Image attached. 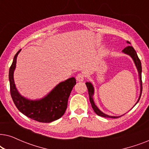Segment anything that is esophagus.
<instances>
[{"instance_id": "esophagus-1", "label": "esophagus", "mask_w": 149, "mask_h": 149, "mask_svg": "<svg viewBox=\"0 0 149 149\" xmlns=\"http://www.w3.org/2000/svg\"><path fill=\"white\" fill-rule=\"evenodd\" d=\"M84 75H83V74H81V73H80V74H77V76L76 77V79H77V81H84Z\"/></svg>"}]
</instances>
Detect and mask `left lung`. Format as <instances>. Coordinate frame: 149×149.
Masks as SVG:
<instances>
[{
  "mask_svg": "<svg viewBox=\"0 0 149 149\" xmlns=\"http://www.w3.org/2000/svg\"><path fill=\"white\" fill-rule=\"evenodd\" d=\"M127 43L130 44V45L131 44L129 41H127ZM122 52H123V54H125L126 55H128V56L131 57V58L134 61V64H135V66L136 67V69H137L138 72V77H139V82H140V95H139V97H138L137 102H136V103L135 104H134V107L132 108V109H133V108L136 105V104L138 102V101H139V100L140 98V96H141V94H142V65H141V62H140V59L138 58V55H137V54H136L135 49H134L132 47V46H127V47H125L123 51H122ZM85 84H86L87 89H88V93H89V100H90L91 107H92L93 111H94L95 113H96L97 115L101 116V117H111V118H113V119H115V118L119 117H121V116L124 115V114H123V115H122L121 116H111V115H107V114L104 113L102 111H101L98 108H97V106L95 105V104L94 102V100H93V95H94L95 89H94V87H93V84L91 82H86V83H85ZM131 109H130V110H131Z\"/></svg>",
  "mask_w": 149,
  "mask_h": 149,
  "instance_id": "1",
  "label": "left lung"
}]
</instances>
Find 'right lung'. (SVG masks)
Masks as SVG:
<instances>
[{"mask_svg": "<svg viewBox=\"0 0 149 149\" xmlns=\"http://www.w3.org/2000/svg\"><path fill=\"white\" fill-rule=\"evenodd\" d=\"M22 49L14 56L9 69V79L10 92L17 109L30 119L41 123H51L60 119L66 111L68 100L76 79L71 77L59 83L47 94L40 99L32 100L20 94L14 81V71L16 68L17 58Z\"/></svg>", "mask_w": 149, "mask_h": 149, "instance_id": "obj_1", "label": "right lung"}]
</instances>
